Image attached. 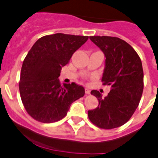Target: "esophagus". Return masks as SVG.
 Listing matches in <instances>:
<instances>
[{"label":"esophagus","mask_w":158,"mask_h":158,"mask_svg":"<svg viewBox=\"0 0 158 158\" xmlns=\"http://www.w3.org/2000/svg\"><path fill=\"white\" fill-rule=\"evenodd\" d=\"M85 93L87 94H89L90 93V90H89L88 88H87V87H86V88H85Z\"/></svg>","instance_id":"esophagus-1"}]
</instances>
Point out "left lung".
I'll return each instance as SVG.
<instances>
[{
    "label": "left lung",
    "instance_id": "1",
    "mask_svg": "<svg viewBox=\"0 0 158 158\" xmlns=\"http://www.w3.org/2000/svg\"><path fill=\"white\" fill-rule=\"evenodd\" d=\"M90 39L105 56L102 82L111 86V89L104 98L98 90H91L90 94L98 98L99 104L88 110V118L100 128L121 127L130 120L141 98V60L134 48L122 39L108 36H91Z\"/></svg>",
    "mask_w": 158,
    "mask_h": 158
}]
</instances>
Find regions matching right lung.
<instances>
[{
  "label": "right lung",
  "mask_w": 158,
  "mask_h": 158,
  "mask_svg": "<svg viewBox=\"0 0 158 158\" xmlns=\"http://www.w3.org/2000/svg\"><path fill=\"white\" fill-rule=\"evenodd\" d=\"M88 39L61 33L39 38L23 62L19 82L21 101L30 116L42 123H53L66 116L71 104L84 95L75 83L61 85L60 70Z\"/></svg>",
  "instance_id": "1"
}]
</instances>
